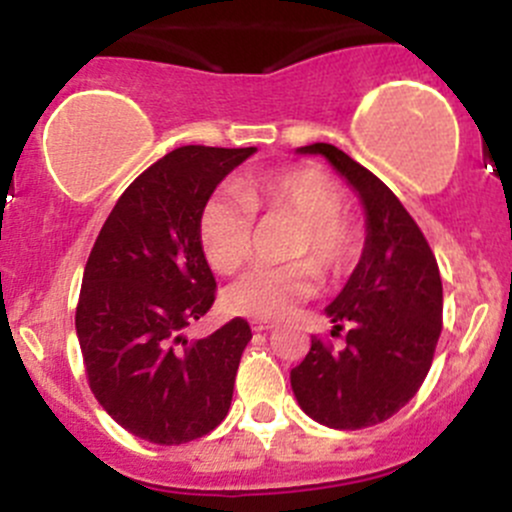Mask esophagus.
<instances>
[{
    "mask_svg": "<svg viewBox=\"0 0 512 512\" xmlns=\"http://www.w3.org/2000/svg\"><path fill=\"white\" fill-rule=\"evenodd\" d=\"M276 326V323L273 321H261V318H254V321H251V328H254L256 333H263V331H271V328Z\"/></svg>",
    "mask_w": 512,
    "mask_h": 512,
    "instance_id": "esophagus-1",
    "label": "esophagus"
}]
</instances>
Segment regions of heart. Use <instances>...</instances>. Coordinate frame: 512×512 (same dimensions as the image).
Masks as SVG:
<instances>
[{
    "instance_id": "1",
    "label": "heart",
    "mask_w": 512,
    "mask_h": 512,
    "mask_svg": "<svg viewBox=\"0 0 512 512\" xmlns=\"http://www.w3.org/2000/svg\"><path fill=\"white\" fill-rule=\"evenodd\" d=\"M343 209L346 196L341 186L313 166H291L251 176L241 191H221L211 196L199 216V239L214 271L229 276L249 261L256 211L293 216L298 231L293 234L288 254L316 261L251 268L226 288V308L239 316L273 321L316 293V265L326 276H343L351 271L361 251V239Z\"/></svg>"
}]
</instances>
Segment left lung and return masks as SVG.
<instances>
[{
	"mask_svg": "<svg viewBox=\"0 0 512 512\" xmlns=\"http://www.w3.org/2000/svg\"><path fill=\"white\" fill-rule=\"evenodd\" d=\"M321 154L356 189L366 209V246L343 291L326 306L346 346L311 338L291 371L298 406L328 428L358 430L388 421L426 381L440 328L443 283L426 236L376 174L333 144L301 146Z\"/></svg>",
	"mask_w": 512,
	"mask_h": 512,
	"instance_id": "left-lung-1",
	"label": "left lung"
}]
</instances>
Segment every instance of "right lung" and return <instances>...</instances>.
I'll use <instances>...</instances> for the list:
<instances>
[{"mask_svg": "<svg viewBox=\"0 0 512 512\" xmlns=\"http://www.w3.org/2000/svg\"><path fill=\"white\" fill-rule=\"evenodd\" d=\"M181 146L136 176L101 226L86 261L77 336L96 401L129 433L179 445L226 418L244 318L189 341L184 328L216 298L199 239V216L216 186L254 154Z\"/></svg>", "mask_w": 512, "mask_h": 512, "instance_id": "1", "label": "right lung"}]
</instances>
